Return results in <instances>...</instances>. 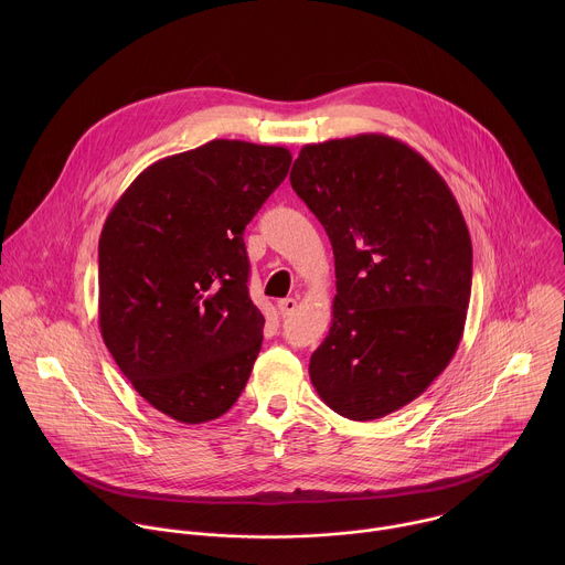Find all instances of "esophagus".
I'll return each mask as SVG.
<instances>
[{"instance_id":"obj_1","label":"esophagus","mask_w":565,"mask_h":565,"mask_svg":"<svg viewBox=\"0 0 565 565\" xmlns=\"http://www.w3.org/2000/svg\"><path fill=\"white\" fill-rule=\"evenodd\" d=\"M277 306H279L281 315L288 317V315H292V312L297 310V299H295V297H286V299H279Z\"/></svg>"}]
</instances>
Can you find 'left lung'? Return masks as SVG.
Here are the masks:
<instances>
[{"label":"left lung","instance_id":"1","mask_svg":"<svg viewBox=\"0 0 565 565\" xmlns=\"http://www.w3.org/2000/svg\"><path fill=\"white\" fill-rule=\"evenodd\" d=\"M290 185L335 257L333 324L310 382L349 420L384 418L451 362L471 292V238L445 179L407 142L303 145Z\"/></svg>","mask_w":565,"mask_h":565}]
</instances>
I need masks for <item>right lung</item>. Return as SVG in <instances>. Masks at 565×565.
Returning <instances> with one entry per match:
<instances>
[{
  "instance_id": "obj_1",
  "label": "right lung",
  "mask_w": 565,
  "mask_h": 565,
  "mask_svg": "<svg viewBox=\"0 0 565 565\" xmlns=\"http://www.w3.org/2000/svg\"><path fill=\"white\" fill-rule=\"evenodd\" d=\"M290 151L216 138L160 158L111 207L98 244V321L118 369L185 425L223 416L262 351L244 230Z\"/></svg>"
}]
</instances>
